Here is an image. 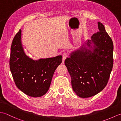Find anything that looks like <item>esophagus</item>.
I'll return each instance as SVG.
<instances>
[{
  "label": "esophagus",
  "instance_id": "1",
  "mask_svg": "<svg viewBox=\"0 0 121 121\" xmlns=\"http://www.w3.org/2000/svg\"><path fill=\"white\" fill-rule=\"evenodd\" d=\"M68 53H64L63 54V61L65 60L66 58H67L68 57Z\"/></svg>",
  "mask_w": 121,
  "mask_h": 121
}]
</instances>
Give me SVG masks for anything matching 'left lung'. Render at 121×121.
<instances>
[{"mask_svg":"<svg viewBox=\"0 0 121 121\" xmlns=\"http://www.w3.org/2000/svg\"><path fill=\"white\" fill-rule=\"evenodd\" d=\"M99 32L72 51L65 64L76 95L82 98L92 97L105 88L113 64V44L104 26L98 22Z\"/></svg>","mask_w":121,"mask_h":121,"instance_id":"8db88e82","label":"left lung"}]
</instances>
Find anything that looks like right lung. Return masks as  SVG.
Listing matches in <instances>:
<instances>
[{
    "label": "right lung",
    "mask_w": 121,
    "mask_h": 121,
    "mask_svg": "<svg viewBox=\"0 0 121 121\" xmlns=\"http://www.w3.org/2000/svg\"><path fill=\"white\" fill-rule=\"evenodd\" d=\"M22 31L12 41L10 69L17 87L26 95L40 97L50 88L54 71L62 61V56L33 60L24 52L21 41Z\"/></svg>",
    "instance_id": "1"
}]
</instances>
